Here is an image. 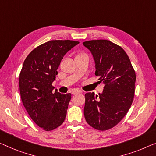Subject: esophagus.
Listing matches in <instances>:
<instances>
[{
	"label": "esophagus",
	"instance_id": "esophagus-1",
	"mask_svg": "<svg viewBox=\"0 0 156 156\" xmlns=\"http://www.w3.org/2000/svg\"><path fill=\"white\" fill-rule=\"evenodd\" d=\"M82 92L81 91V90H73V91H72V94L73 95H75V94H76V93H81Z\"/></svg>",
	"mask_w": 156,
	"mask_h": 156
}]
</instances>
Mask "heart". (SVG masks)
I'll return each mask as SVG.
<instances>
[{
  "label": "heart",
  "instance_id": "heart-1",
  "mask_svg": "<svg viewBox=\"0 0 156 156\" xmlns=\"http://www.w3.org/2000/svg\"><path fill=\"white\" fill-rule=\"evenodd\" d=\"M80 55H81V54H79V55H77V56H80Z\"/></svg>",
  "mask_w": 156,
  "mask_h": 156
}]
</instances>
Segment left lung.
I'll return each instance as SVG.
<instances>
[{"label":"left lung","instance_id":"obj_1","mask_svg":"<svg viewBox=\"0 0 156 156\" xmlns=\"http://www.w3.org/2000/svg\"><path fill=\"white\" fill-rule=\"evenodd\" d=\"M95 61V75L103 82L104 90L95 95L85 94V119L98 130H107L117 125L126 116L133 101L135 72L126 51L107 40L83 42Z\"/></svg>","mask_w":156,"mask_h":156}]
</instances>
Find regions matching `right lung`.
<instances>
[{
  "label": "right lung",
  "mask_w": 156,
  "mask_h": 156,
  "mask_svg": "<svg viewBox=\"0 0 156 156\" xmlns=\"http://www.w3.org/2000/svg\"><path fill=\"white\" fill-rule=\"evenodd\" d=\"M79 43L51 40L33 49L23 62L20 75L21 100L33 121L46 131L58 128L66 119L71 94L53 93L52 83L63 56Z\"/></svg>",
  "instance_id": "right-lung-1"
}]
</instances>
